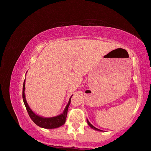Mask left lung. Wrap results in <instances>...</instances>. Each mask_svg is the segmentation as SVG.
<instances>
[{
    "instance_id": "left-lung-1",
    "label": "left lung",
    "mask_w": 151,
    "mask_h": 151,
    "mask_svg": "<svg viewBox=\"0 0 151 151\" xmlns=\"http://www.w3.org/2000/svg\"><path fill=\"white\" fill-rule=\"evenodd\" d=\"M87 122H88V125L92 128V129H94V130H99V131H101V130H99V129H96V127H94L92 124H91L90 123V122L88 121V120H87Z\"/></svg>"
}]
</instances>
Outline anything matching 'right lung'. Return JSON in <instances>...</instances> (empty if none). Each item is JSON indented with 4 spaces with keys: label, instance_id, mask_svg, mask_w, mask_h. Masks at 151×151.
<instances>
[{
    "label": "right lung",
    "instance_id": "add662e5",
    "mask_svg": "<svg viewBox=\"0 0 151 151\" xmlns=\"http://www.w3.org/2000/svg\"><path fill=\"white\" fill-rule=\"evenodd\" d=\"M24 89H25V80L23 83V88H22V98H23V101L26 106V110L28 113V115L31 118V119L33 121V122L35 123V124H36L40 127L44 128V129H55V128L59 127L64 124L65 123L67 116L68 108L70 103V99L72 96L70 97L69 101H68V103L67 104L64 109V111H63L62 114L55 117L43 118V117H41L36 115V114H35L34 112H33V111L30 109L28 103H27L26 101L25 95H24Z\"/></svg>",
    "mask_w": 151,
    "mask_h": 151
}]
</instances>
